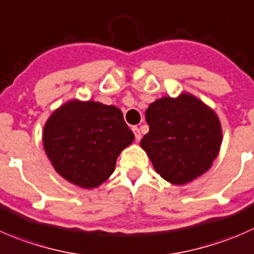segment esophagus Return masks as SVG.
I'll return each instance as SVG.
<instances>
[{"label": "esophagus", "mask_w": 254, "mask_h": 254, "mask_svg": "<svg viewBox=\"0 0 254 254\" xmlns=\"http://www.w3.org/2000/svg\"><path fill=\"white\" fill-rule=\"evenodd\" d=\"M131 129H132V131H134V135H135V139H136V141H140V139H141V132H140L139 127H132Z\"/></svg>", "instance_id": "1"}]
</instances>
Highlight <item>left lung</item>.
<instances>
[{"mask_svg":"<svg viewBox=\"0 0 254 254\" xmlns=\"http://www.w3.org/2000/svg\"><path fill=\"white\" fill-rule=\"evenodd\" d=\"M145 119L149 132L140 145L162 179L181 186L211 169L222 144V127L212 108L182 92L151 103Z\"/></svg>","mask_w":254,"mask_h":254,"instance_id":"left-lung-1","label":"left lung"}]
</instances>
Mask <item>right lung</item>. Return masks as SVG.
<instances>
[{
	"label": "right lung",
	"mask_w": 254,
	"mask_h": 254,
	"mask_svg": "<svg viewBox=\"0 0 254 254\" xmlns=\"http://www.w3.org/2000/svg\"><path fill=\"white\" fill-rule=\"evenodd\" d=\"M134 137L119 108L94 100H68L43 127V147L52 166L82 189H95L107 181L118 156Z\"/></svg>",
	"instance_id": "add662e5"
}]
</instances>
